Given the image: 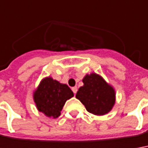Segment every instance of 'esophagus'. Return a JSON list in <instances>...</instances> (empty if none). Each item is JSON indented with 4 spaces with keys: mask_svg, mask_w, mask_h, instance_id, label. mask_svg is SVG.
Returning a JSON list of instances; mask_svg holds the SVG:
<instances>
[{
    "mask_svg": "<svg viewBox=\"0 0 148 148\" xmlns=\"http://www.w3.org/2000/svg\"><path fill=\"white\" fill-rule=\"evenodd\" d=\"M72 91H73V92H74V94H76V93H77V91H78V88L76 87H72Z\"/></svg>",
    "mask_w": 148,
    "mask_h": 148,
    "instance_id": "34e87169",
    "label": "esophagus"
}]
</instances>
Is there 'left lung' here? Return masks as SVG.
I'll return each instance as SVG.
<instances>
[{"label":"left lung","instance_id":"8db88e82","mask_svg":"<svg viewBox=\"0 0 148 148\" xmlns=\"http://www.w3.org/2000/svg\"><path fill=\"white\" fill-rule=\"evenodd\" d=\"M82 82L84 85L78 89L76 98L87 111L95 115H103L109 112L115 103L113 88L96 74L86 75Z\"/></svg>","mask_w":148,"mask_h":148}]
</instances>
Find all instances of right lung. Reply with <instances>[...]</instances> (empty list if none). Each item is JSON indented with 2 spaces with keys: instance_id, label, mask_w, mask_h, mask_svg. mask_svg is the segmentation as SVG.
Wrapping results in <instances>:
<instances>
[{
  "instance_id": "right-lung-1",
  "label": "right lung",
  "mask_w": 148,
  "mask_h": 148,
  "mask_svg": "<svg viewBox=\"0 0 148 148\" xmlns=\"http://www.w3.org/2000/svg\"><path fill=\"white\" fill-rule=\"evenodd\" d=\"M73 96V91L66 84H61L52 78H46L35 91L34 100L40 112L56 118L60 116L66 100Z\"/></svg>"
}]
</instances>
